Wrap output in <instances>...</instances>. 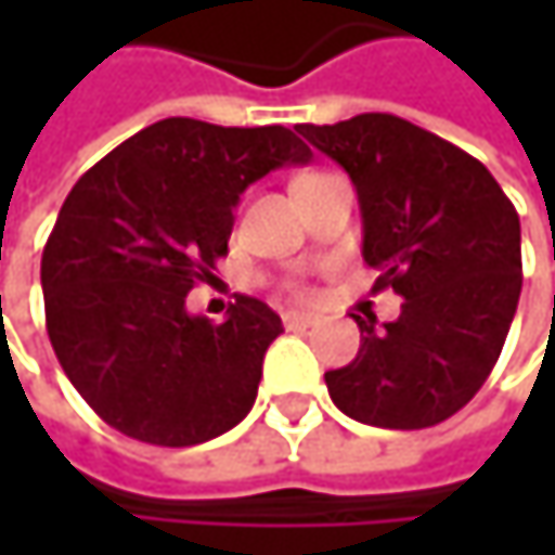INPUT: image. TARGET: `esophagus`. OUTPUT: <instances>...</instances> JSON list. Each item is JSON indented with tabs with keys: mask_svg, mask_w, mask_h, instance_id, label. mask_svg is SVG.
<instances>
[{
	"mask_svg": "<svg viewBox=\"0 0 555 555\" xmlns=\"http://www.w3.org/2000/svg\"><path fill=\"white\" fill-rule=\"evenodd\" d=\"M318 318L314 314H305V311H285L282 314V324L288 327V331H295V327H311Z\"/></svg>",
	"mask_w": 555,
	"mask_h": 555,
	"instance_id": "1",
	"label": "esophagus"
}]
</instances>
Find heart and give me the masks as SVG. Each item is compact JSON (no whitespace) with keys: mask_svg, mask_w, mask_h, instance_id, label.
Listing matches in <instances>:
<instances>
[{"mask_svg":"<svg viewBox=\"0 0 555 555\" xmlns=\"http://www.w3.org/2000/svg\"><path fill=\"white\" fill-rule=\"evenodd\" d=\"M288 292H295V295H298V292H305V288H301L298 282H288Z\"/></svg>","mask_w":555,"mask_h":555,"instance_id":"b5f03b06","label":"heart"}]
</instances>
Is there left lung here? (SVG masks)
I'll return each instance as SVG.
<instances>
[{
    "label": "left lung",
    "instance_id": "left-lung-1",
    "mask_svg": "<svg viewBox=\"0 0 555 555\" xmlns=\"http://www.w3.org/2000/svg\"><path fill=\"white\" fill-rule=\"evenodd\" d=\"M350 172L363 211V260L376 292L404 305L376 331L360 314V353L324 373L334 404L373 427L421 430L453 417L489 379L520 298V221L495 176L456 144L386 112L298 125Z\"/></svg>",
    "mask_w": 555,
    "mask_h": 555
}]
</instances>
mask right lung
I'll return each mask as SVG.
<instances>
[{
  "label": "right lung",
  "instance_id": "1",
  "mask_svg": "<svg viewBox=\"0 0 555 555\" xmlns=\"http://www.w3.org/2000/svg\"><path fill=\"white\" fill-rule=\"evenodd\" d=\"M308 160L282 125L164 118L69 189L41 257L44 318L66 379L108 427L195 447L247 417L279 314L241 295L215 324L185 295L228 254L241 192Z\"/></svg>",
  "mask_w": 555,
  "mask_h": 555
}]
</instances>
